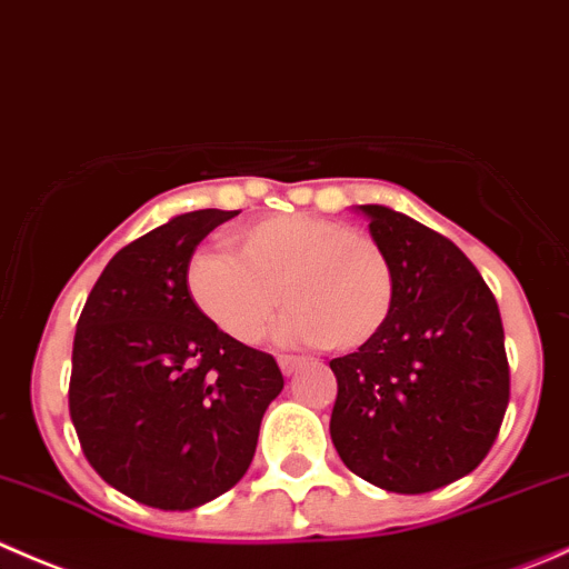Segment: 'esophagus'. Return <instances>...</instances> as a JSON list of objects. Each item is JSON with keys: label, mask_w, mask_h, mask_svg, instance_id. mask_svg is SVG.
I'll return each instance as SVG.
<instances>
[{"label": "esophagus", "mask_w": 569, "mask_h": 569, "mask_svg": "<svg viewBox=\"0 0 569 569\" xmlns=\"http://www.w3.org/2000/svg\"><path fill=\"white\" fill-rule=\"evenodd\" d=\"M301 362H303L301 357H290V353H282V357H279V368H282L284 376L296 373V370L301 368Z\"/></svg>", "instance_id": "34e87169"}]
</instances>
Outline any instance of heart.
<instances>
[{
  "label": "heart",
  "mask_w": 569,
  "mask_h": 569,
  "mask_svg": "<svg viewBox=\"0 0 569 569\" xmlns=\"http://www.w3.org/2000/svg\"><path fill=\"white\" fill-rule=\"evenodd\" d=\"M229 249H201L184 268L193 307L232 340L260 342L277 326L287 346L323 342L351 351L379 335L392 309V268L370 234L331 218L279 212L232 234Z\"/></svg>",
  "instance_id": "1"
}]
</instances>
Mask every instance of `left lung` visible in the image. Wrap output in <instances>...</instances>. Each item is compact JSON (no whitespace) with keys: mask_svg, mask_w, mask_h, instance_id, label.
<instances>
[{"mask_svg":"<svg viewBox=\"0 0 569 569\" xmlns=\"http://www.w3.org/2000/svg\"><path fill=\"white\" fill-rule=\"evenodd\" d=\"M392 268L387 323L331 359V442L351 473L420 495L473 473L509 407L498 301L448 238L403 212L362 204Z\"/></svg>","mask_w":569,"mask_h":569,"instance_id":"obj_1","label":"left lung"}]
</instances>
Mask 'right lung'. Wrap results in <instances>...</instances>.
Returning <instances> with one entry per match:
<instances>
[{
	"mask_svg": "<svg viewBox=\"0 0 569 569\" xmlns=\"http://www.w3.org/2000/svg\"><path fill=\"white\" fill-rule=\"evenodd\" d=\"M238 210H196L123 246L77 320L69 412L91 468L118 492L188 511L232 489L282 392L277 359L218 331L184 268Z\"/></svg>",
	"mask_w": 569,
	"mask_h": 569,
	"instance_id": "obj_1",
	"label": "right lung"
}]
</instances>
